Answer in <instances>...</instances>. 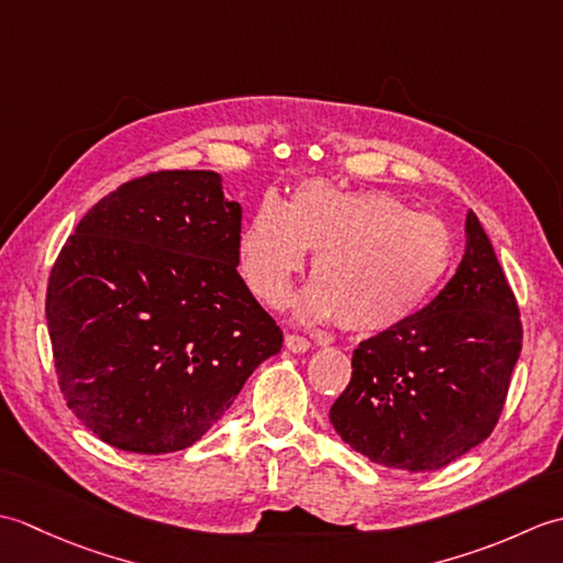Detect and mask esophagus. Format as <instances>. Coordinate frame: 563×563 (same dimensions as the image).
<instances>
[{
    "instance_id": "1",
    "label": "esophagus",
    "mask_w": 563,
    "mask_h": 563,
    "mask_svg": "<svg viewBox=\"0 0 563 563\" xmlns=\"http://www.w3.org/2000/svg\"><path fill=\"white\" fill-rule=\"evenodd\" d=\"M285 345H288V351L292 353H307L312 349V341L300 336V333H288V336H285Z\"/></svg>"
}]
</instances>
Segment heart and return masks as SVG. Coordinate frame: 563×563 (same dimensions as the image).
Returning a JSON list of instances; mask_svg holds the SVG:
<instances>
[{
    "label": "heart",
    "instance_id": "1",
    "mask_svg": "<svg viewBox=\"0 0 563 563\" xmlns=\"http://www.w3.org/2000/svg\"><path fill=\"white\" fill-rule=\"evenodd\" d=\"M312 251L314 288L302 319L357 333L404 324L445 280L454 256L448 224L413 212L385 190H339L309 181L285 206L266 196L239 239L244 280L261 302L288 305L295 275Z\"/></svg>",
    "mask_w": 563,
    "mask_h": 563
}]
</instances>
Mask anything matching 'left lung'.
<instances>
[{
    "label": "left lung",
    "instance_id": "8db88e82",
    "mask_svg": "<svg viewBox=\"0 0 563 563\" xmlns=\"http://www.w3.org/2000/svg\"><path fill=\"white\" fill-rule=\"evenodd\" d=\"M520 351L518 300L470 210L457 273L421 312L357 345L329 418L367 460L440 470L492 435Z\"/></svg>",
    "mask_w": 563,
    "mask_h": 563
}]
</instances>
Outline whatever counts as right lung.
<instances>
[{
  "label": "right lung",
  "mask_w": 563,
  "mask_h": 563,
  "mask_svg": "<svg viewBox=\"0 0 563 563\" xmlns=\"http://www.w3.org/2000/svg\"><path fill=\"white\" fill-rule=\"evenodd\" d=\"M242 206L214 172H152L101 198L51 271L57 385L128 452L190 448L283 345L239 266Z\"/></svg>",
  "instance_id": "right-lung-1"
}]
</instances>
